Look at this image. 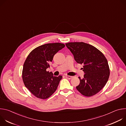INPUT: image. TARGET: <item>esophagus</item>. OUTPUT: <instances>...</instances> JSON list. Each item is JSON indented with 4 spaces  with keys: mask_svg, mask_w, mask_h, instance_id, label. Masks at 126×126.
I'll use <instances>...</instances> for the list:
<instances>
[{
    "mask_svg": "<svg viewBox=\"0 0 126 126\" xmlns=\"http://www.w3.org/2000/svg\"><path fill=\"white\" fill-rule=\"evenodd\" d=\"M66 78L68 79H71L72 78H73V76H68V75H66L65 76Z\"/></svg>",
    "mask_w": 126,
    "mask_h": 126,
    "instance_id": "esophagus-1",
    "label": "esophagus"
}]
</instances>
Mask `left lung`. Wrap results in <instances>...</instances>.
Instances as JSON below:
<instances>
[{
	"mask_svg": "<svg viewBox=\"0 0 126 126\" xmlns=\"http://www.w3.org/2000/svg\"><path fill=\"white\" fill-rule=\"evenodd\" d=\"M73 54L75 61L83 65L84 78L79 77L80 84L76 87L83 95L91 97L96 95L105 86L110 76L108 61L103 54L95 47L81 42L66 43Z\"/></svg>",
	"mask_w": 126,
	"mask_h": 126,
	"instance_id": "obj_1",
	"label": "left lung"
}]
</instances>
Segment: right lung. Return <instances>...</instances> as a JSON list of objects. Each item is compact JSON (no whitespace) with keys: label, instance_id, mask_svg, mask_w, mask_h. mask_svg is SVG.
<instances>
[{"label":"right lung","instance_id":"1","mask_svg":"<svg viewBox=\"0 0 126 126\" xmlns=\"http://www.w3.org/2000/svg\"><path fill=\"white\" fill-rule=\"evenodd\" d=\"M65 47L60 43H47L33 49L26 58L22 70L25 87L36 97L46 99L55 92L62 76H54L46 71L54 55Z\"/></svg>","mask_w":126,"mask_h":126}]
</instances>
